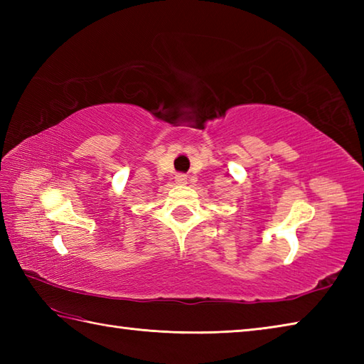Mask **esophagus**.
Segmentation results:
<instances>
[{"label":"esophagus","mask_w":364,"mask_h":364,"mask_svg":"<svg viewBox=\"0 0 364 364\" xmlns=\"http://www.w3.org/2000/svg\"><path fill=\"white\" fill-rule=\"evenodd\" d=\"M175 181H176L178 184H186V183H188V175L178 173V175L175 176Z\"/></svg>","instance_id":"obj_1"}]
</instances>
